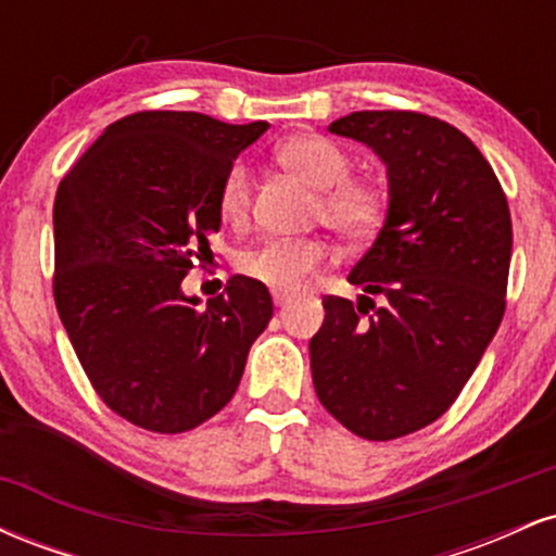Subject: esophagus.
Wrapping results in <instances>:
<instances>
[{
    "label": "esophagus",
    "instance_id": "obj_1",
    "mask_svg": "<svg viewBox=\"0 0 556 556\" xmlns=\"http://www.w3.org/2000/svg\"><path fill=\"white\" fill-rule=\"evenodd\" d=\"M274 303H277L279 308H282V305L287 303V295H282V292H274Z\"/></svg>",
    "mask_w": 556,
    "mask_h": 556
}]
</instances>
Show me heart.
Instances as JSON below:
<instances>
[{"mask_svg": "<svg viewBox=\"0 0 556 556\" xmlns=\"http://www.w3.org/2000/svg\"><path fill=\"white\" fill-rule=\"evenodd\" d=\"M277 162L318 190V219L342 238H368L384 214V195L374 182L350 180L353 162L334 140L303 132L277 146ZM251 212V175L245 164H232L219 185V214L240 225ZM331 258L327 240H271L242 258V269L282 295L305 290L314 274Z\"/></svg>", "mask_w": 556, "mask_h": 556, "instance_id": "heart-1", "label": "heart"}]
</instances>
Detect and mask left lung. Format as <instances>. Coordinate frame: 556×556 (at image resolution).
I'll use <instances>...</instances> for the list:
<instances>
[{"label": "left lung", "mask_w": 556, "mask_h": 556, "mask_svg": "<svg viewBox=\"0 0 556 556\" xmlns=\"http://www.w3.org/2000/svg\"><path fill=\"white\" fill-rule=\"evenodd\" d=\"M329 132L358 140L384 164L387 214L348 274L363 290L358 303L324 300L311 374L344 429L387 442L442 416L494 340L513 222L494 169L442 119L353 112Z\"/></svg>", "instance_id": "8db88e82"}]
</instances>
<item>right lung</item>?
<instances>
[{
	"label": "right lung",
	"mask_w": 556,
	"mask_h": 556,
	"mask_svg": "<svg viewBox=\"0 0 556 556\" xmlns=\"http://www.w3.org/2000/svg\"><path fill=\"white\" fill-rule=\"evenodd\" d=\"M269 123L138 112L96 138L54 201V300L75 355L117 416L156 433L232 400L274 303L232 277L201 305L182 279L219 232V185Z\"/></svg>",
	"instance_id": "obj_1"
}]
</instances>
